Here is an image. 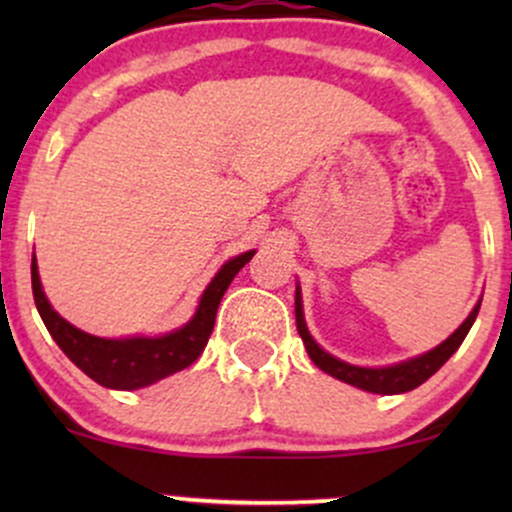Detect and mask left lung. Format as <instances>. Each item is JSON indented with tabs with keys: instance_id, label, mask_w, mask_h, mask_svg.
Masks as SVG:
<instances>
[{
	"instance_id": "obj_1",
	"label": "left lung",
	"mask_w": 512,
	"mask_h": 512,
	"mask_svg": "<svg viewBox=\"0 0 512 512\" xmlns=\"http://www.w3.org/2000/svg\"><path fill=\"white\" fill-rule=\"evenodd\" d=\"M479 308H481V301L477 303V308L469 313L467 320H464L443 344L436 346L433 351H428L424 356H416L411 358V361L397 363V366H390V368H358L330 356L325 349H320V346L315 344V339L310 337L308 327H305V320H303L301 291L296 289V327H298V334H301L305 349H308V356L313 358L315 366L325 370V373H330L332 378L342 380V383L361 387V390L366 392H375V395H399V392H409L414 390V387H419L421 383H426V380L431 378V375L436 373V370L443 366V363L448 361L457 349H460L464 337H467L469 327H472L474 320H477Z\"/></svg>"
}]
</instances>
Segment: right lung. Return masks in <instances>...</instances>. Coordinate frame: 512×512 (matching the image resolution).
Returning a JSON list of instances; mask_svg holds the SVG:
<instances>
[{
  "instance_id": "1",
  "label": "right lung",
  "mask_w": 512,
  "mask_h": 512,
  "mask_svg": "<svg viewBox=\"0 0 512 512\" xmlns=\"http://www.w3.org/2000/svg\"><path fill=\"white\" fill-rule=\"evenodd\" d=\"M252 255H255V250L223 264L219 274L211 279L207 291L202 293L195 317L182 330L170 332L166 337L101 339L76 330L74 325H69L64 317L52 310L48 298H45L33 255L31 281L35 308H38L57 346L69 356L74 366L84 370L88 378L103 387H113V390H139V387L168 378V375L178 373V370L197 361L209 342L211 330H214L216 310H219L223 293L231 286L233 276L245 267V262L252 260Z\"/></svg>"
}]
</instances>
